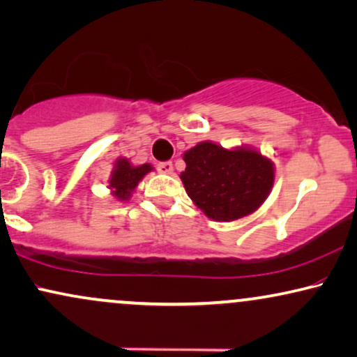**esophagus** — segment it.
<instances>
[{
	"label": "esophagus",
	"mask_w": 357,
	"mask_h": 357,
	"mask_svg": "<svg viewBox=\"0 0 357 357\" xmlns=\"http://www.w3.org/2000/svg\"><path fill=\"white\" fill-rule=\"evenodd\" d=\"M156 169L158 173L161 174H171L173 173V163H171V161H163V163L156 165Z\"/></svg>",
	"instance_id": "esophagus-1"
}]
</instances>
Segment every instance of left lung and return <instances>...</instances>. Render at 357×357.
<instances>
[{"label":"left lung","mask_w":357,"mask_h":357,"mask_svg":"<svg viewBox=\"0 0 357 357\" xmlns=\"http://www.w3.org/2000/svg\"><path fill=\"white\" fill-rule=\"evenodd\" d=\"M184 188L207 218L231 222L259 209L273 184L272 161L252 150L204 142L184 153Z\"/></svg>","instance_id":"left-lung-1"}]
</instances>
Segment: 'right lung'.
<instances>
[{"instance_id":"right-lung-1","label":"right lung","mask_w":357,"mask_h":357,"mask_svg":"<svg viewBox=\"0 0 357 357\" xmlns=\"http://www.w3.org/2000/svg\"><path fill=\"white\" fill-rule=\"evenodd\" d=\"M148 171H151L150 165H142L133 168L132 165L128 163V160H120L116 163V169L114 171L110 178V186L114 189V194L119 197L120 201L128 199L130 194L137 184L142 181V178L145 176Z\"/></svg>"}]
</instances>
